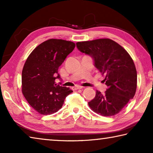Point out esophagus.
<instances>
[{
  "instance_id": "1",
  "label": "esophagus",
  "mask_w": 153,
  "mask_h": 153,
  "mask_svg": "<svg viewBox=\"0 0 153 153\" xmlns=\"http://www.w3.org/2000/svg\"><path fill=\"white\" fill-rule=\"evenodd\" d=\"M82 86H79V85H76V86L73 87L74 90H79V89H82Z\"/></svg>"
}]
</instances>
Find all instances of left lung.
<instances>
[{"instance_id": "left-lung-1", "label": "left lung", "mask_w": 153, "mask_h": 153, "mask_svg": "<svg viewBox=\"0 0 153 153\" xmlns=\"http://www.w3.org/2000/svg\"><path fill=\"white\" fill-rule=\"evenodd\" d=\"M76 46L93 59L107 86L105 94L97 90L89 107L105 117L119 113L136 91L137 72L132 59L122 46L108 38L78 42Z\"/></svg>"}]
</instances>
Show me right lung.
<instances>
[{"mask_svg":"<svg viewBox=\"0 0 153 153\" xmlns=\"http://www.w3.org/2000/svg\"><path fill=\"white\" fill-rule=\"evenodd\" d=\"M75 43L49 39L38 45L28 56L22 70V92L28 103L42 115L58 111L73 91L61 86L57 79L59 66L75 48Z\"/></svg>","mask_w":153,"mask_h":153,"instance_id":"1","label":"right lung"}]
</instances>
